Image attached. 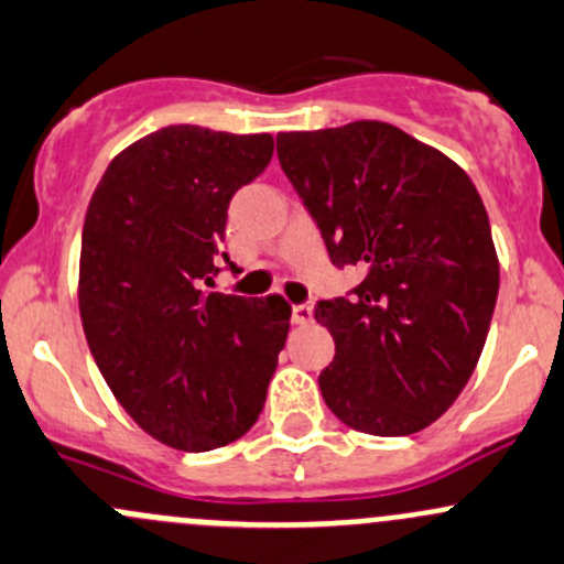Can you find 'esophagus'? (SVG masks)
I'll list each match as a JSON object with an SVG mask.
<instances>
[{"label": "esophagus", "instance_id": "34e87169", "mask_svg": "<svg viewBox=\"0 0 564 564\" xmlns=\"http://www.w3.org/2000/svg\"><path fill=\"white\" fill-rule=\"evenodd\" d=\"M292 322L297 327H305V324L313 322V307L311 305H294L292 307Z\"/></svg>", "mask_w": 564, "mask_h": 564}]
</instances>
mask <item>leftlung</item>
Instances as JSON below:
<instances>
[{
	"label": "left lung",
	"instance_id": "1",
	"mask_svg": "<svg viewBox=\"0 0 564 564\" xmlns=\"http://www.w3.org/2000/svg\"><path fill=\"white\" fill-rule=\"evenodd\" d=\"M278 159L354 297L318 302L335 359L318 376L343 424L397 437L441 419L476 370L500 289L486 207L459 164L383 121L281 132Z\"/></svg>",
	"mask_w": 564,
	"mask_h": 564
}]
</instances>
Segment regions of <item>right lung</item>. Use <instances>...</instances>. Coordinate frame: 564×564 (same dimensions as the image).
<instances>
[{
  "label": "right lung",
  "instance_id": "add662e5",
  "mask_svg": "<svg viewBox=\"0 0 564 564\" xmlns=\"http://www.w3.org/2000/svg\"><path fill=\"white\" fill-rule=\"evenodd\" d=\"M270 159L272 134L177 123L123 148L88 203L78 278L88 348L134 424L177 452L246 435L286 343L283 297L205 289L229 199Z\"/></svg>",
  "mask_w": 564,
  "mask_h": 564
}]
</instances>
